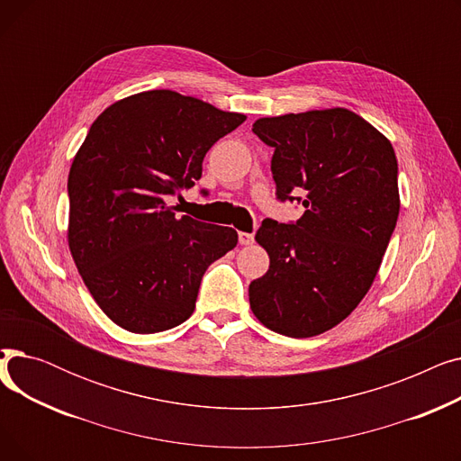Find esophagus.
<instances>
[{"mask_svg": "<svg viewBox=\"0 0 461 461\" xmlns=\"http://www.w3.org/2000/svg\"><path fill=\"white\" fill-rule=\"evenodd\" d=\"M239 243H240V245H245V247L252 245V243H254V233L240 231V233H239Z\"/></svg>", "mask_w": 461, "mask_h": 461, "instance_id": "esophagus-1", "label": "esophagus"}]
</instances>
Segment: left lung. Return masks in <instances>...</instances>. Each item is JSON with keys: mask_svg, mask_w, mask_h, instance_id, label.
Returning a JSON list of instances; mask_svg holds the SVG:
<instances>
[{"mask_svg": "<svg viewBox=\"0 0 461 461\" xmlns=\"http://www.w3.org/2000/svg\"><path fill=\"white\" fill-rule=\"evenodd\" d=\"M252 132L275 149L276 200L303 203L304 214L265 218L256 231L271 265L250 282V308L278 334L316 336L349 316L379 271L400 212L396 155L346 108L263 117Z\"/></svg>", "mask_w": 461, "mask_h": 461, "instance_id": "left-lung-1", "label": "left lung"}]
</instances>
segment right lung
Listing matches in <instances>:
<instances>
[{
  "instance_id": "1",
  "label": "right lung",
  "mask_w": 461,
  "mask_h": 461,
  "mask_svg": "<svg viewBox=\"0 0 461 461\" xmlns=\"http://www.w3.org/2000/svg\"><path fill=\"white\" fill-rule=\"evenodd\" d=\"M247 115L169 89L106 108L68 172V247L95 303L125 330L186 321L209 265L237 231L176 216L167 198L192 188L212 145Z\"/></svg>"
}]
</instances>
